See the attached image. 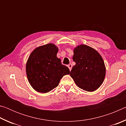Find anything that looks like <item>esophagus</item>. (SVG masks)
Listing matches in <instances>:
<instances>
[{"instance_id": "1", "label": "esophagus", "mask_w": 126, "mask_h": 126, "mask_svg": "<svg viewBox=\"0 0 126 126\" xmlns=\"http://www.w3.org/2000/svg\"><path fill=\"white\" fill-rule=\"evenodd\" d=\"M68 67L69 68V69L70 71H71V69H72V64H71V63L69 64L68 65Z\"/></svg>"}]
</instances>
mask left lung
Returning <instances> with one entry per match:
<instances>
[{"label": "left lung", "instance_id": "obj_1", "mask_svg": "<svg viewBox=\"0 0 126 126\" xmlns=\"http://www.w3.org/2000/svg\"><path fill=\"white\" fill-rule=\"evenodd\" d=\"M76 63L70 76L76 84L84 91L93 92L103 83L106 74L104 61L97 51L90 47L80 45L74 50Z\"/></svg>", "mask_w": 126, "mask_h": 126}]
</instances>
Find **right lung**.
<instances>
[{"label":"right lung","mask_w":126,"mask_h":126,"mask_svg":"<svg viewBox=\"0 0 126 126\" xmlns=\"http://www.w3.org/2000/svg\"><path fill=\"white\" fill-rule=\"evenodd\" d=\"M58 48L48 44L34 50L26 65L28 79L37 92L47 93L58 86L61 79L69 74V69L57 57Z\"/></svg>","instance_id":"obj_1"}]
</instances>
